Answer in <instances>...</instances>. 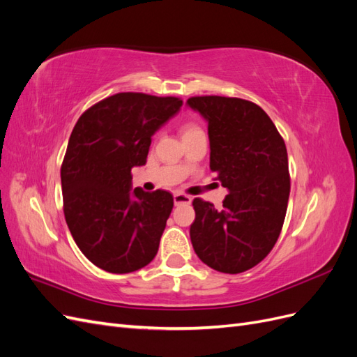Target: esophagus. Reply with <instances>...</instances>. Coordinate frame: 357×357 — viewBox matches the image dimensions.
Masks as SVG:
<instances>
[{"label": "esophagus", "mask_w": 357, "mask_h": 357, "mask_svg": "<svg viewBox=\"0 0 357 357\" xmlns=\"http://www.w3.org/2000/svg\"><path fill=\"white\" fill-rule=\"evenodd\" d=\"M192 198L189 195H185V193H174V204L180 205V204H190Z\"/></svg>", "instance_id": "34e87169"}]
</instances>
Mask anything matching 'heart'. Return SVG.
<instances>
[{"instance_id":"1","label":"heart","mask_w":357,"mask_h":357,"mask_svg":"<svg viewBox=\"0 0 357 357\" xmlns=\"http://www.w3.org/2000/svg\"><path fill=\"white\" fill-rule=\"evenodd\" d=\"M198 126L197 125H186L185 126V132H183V134H188V132H192V131H198Z\"/></svg>"}]
</instances>
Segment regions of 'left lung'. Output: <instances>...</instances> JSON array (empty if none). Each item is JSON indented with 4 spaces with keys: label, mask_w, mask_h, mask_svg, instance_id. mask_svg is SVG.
Here are the masks:
<instances>
[{
    "label": "left lung",
    "mask_w": 357,
    "mask_h": 357,
    "mask_svg": "<svg viewBox=\"0 0 357 357\" xmlns=\"http://www.w3.org/2000/svg\"><path fill=\"white\" fill-rule=\"evenodd\" d=\"M186 105L208 123L210 168L228 189L223 207L193 199L190 241L215 271L238 274L273 250L290 193L287 150L261 107L228 96H192Z\"/></svg>",
    "instance_id": "obj_1"
}]
</instances>
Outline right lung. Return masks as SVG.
Instances as JSON below:
<instances>
[{
  "label": "right lung",
  "mask_w": 357,
  "mask_h": 357,
  "mask_svg": "<svg viewBox=\"0 0 357 357\" xmlns=\"http://www.w3.org/2000/svg\"><path fill=\"white\" fill-rule=\"evenodd\" d=\"M183 101L121 92L86 110L61 167L63 214L73 238L107 273H132L153 261L174 199L167 190L132 189L150 143Z\"/></svg>",
  "instance_id": "obj_1"
}]
</instances>
